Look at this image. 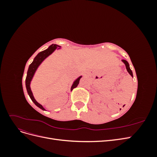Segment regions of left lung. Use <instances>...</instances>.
Wrapping results in <instances>:
<instances>
[{
    "label": "left lung",
    "instance_id": "1",
    "mask_svg": "<svg viewBox=\"0 0 157 157\" xmlns=\"http://www.w3.org/2000/svg\"><path fill=\"white\" fill-rule=\"evenodd\" d=\"M122 61L123 63H124V64H125V65H126V70H127V71L128 73H129V74L132 76V77H133V73H132V70L130 69V65H129V63H128V62L127 61H126L125 59H122Z\"/></svg>",
    "mask_w": 157,
    "mask_h": 157
}]
</instances>
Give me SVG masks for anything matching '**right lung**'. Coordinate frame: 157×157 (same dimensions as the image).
I'll use <instances>...</instances> for the list:
<instances>
[{
	"mask_svg": "<svg viewBox=\"0 0 157 157\" xmlns=\"http://www.w3.org/2000/svg\"><path fill=\"white\" fill-rule=\"evenodd\" d=\"M58 47H59L58 49H60L61 46L57 45V44H52L48 47V48H47L46 50H45L44 51H42L40 52V53L38 54L35 58H34V59H33V62L30 64L29 69H28V71H27V77H26V79H25V86H26L27 93H28V94H29V96L30 98L31 99L33 102L38 107H39L40 109H42V110H44V111H45V109L42 107V105H40V103H39L35 100L34 96H33V94L32 91L31 90L30 84H31V80L33 78V76H34L36 71L38 69V67H39V65L42 63V61H43L47 58V57L49 56L50 54L53 53V52L57 49ZM81 77H82V76H80L78 78H77L73 82V84H72V86H71V91H72L73 88H76L78 86V84H79V80L80 78H81Z\"/></svg>",
	"mask_w": 157,
	"mask_h": 157,
	"instance_id": "obj_1",
	"label": "right lung"
}]
</instances>
